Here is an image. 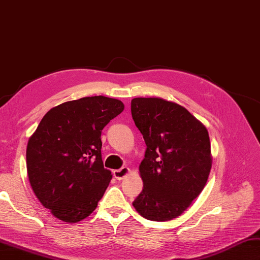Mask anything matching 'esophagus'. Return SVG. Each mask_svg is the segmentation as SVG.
I'll list each match as a JSON object with an SVG mask.
<instances>
[{
    "label": "esophagus",
    "instance_id": "34e87169",
    "mask_svg": "<svg viewBox=\"0 0 260 260\" xmlns=\"http://www.w3.org/2000/svg\"><path fill=\"white\" fill-rule=\"evenodd\" d=\"M129 172H130V170L128 168H121L119 170H115L113 172V175L116 180H122L129 174Z\"/></svg>",
    "mask_w": 260,
    "mask_h": 260
}]
</instances>
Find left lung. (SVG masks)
I'll return each mask as SVG.
<instances>
[{
    "instance_id": "left-lung-1",
    "label": "left lung",
    "mask_w": 260,
    "mask_h": 260,
    "mask_svg": "<svg viewBox=\"0 0 260 260\" xmlns=\"http://www.w3.org/2000/svg\"><path fill=\"white\" fill-rule=\"evenodd\" d=\"M131 114L144 137V189L132 203L156 222L180 216L202 192L212 168L208 131L183 106L156 97L134 99Z\"/></svg>"
}]
</instances>
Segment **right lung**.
<instances>
[{
    "mask_svg": "<svg viewBox=\"0 0 260 260\" xmlns=\"http://www.w3.org/2000/svg\"><path fill=\"white\" fill-rule=\"evenodd\" d=\"M123 109L105 96L66 102L44 115L29 139V182L58 219L77 223L97 207L112 179L102 160V130Z\"/></svg>",
    "mask_w": 260,
    "mask_h": 260,
    "instance_id": "obj_1",
    "label": "right lung"
}]
</instances>
